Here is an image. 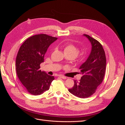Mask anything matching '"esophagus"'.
<instances>
[{"label":"esophagus","instance_id":"obj_1","mask_svg":"<svg viewBox=\"0 0 125 125\" xmlns=\"http://www.w3.org/2000/svg\"><path fill=\"white\" fill-rule=\"evenodd\" d=\"M58 77H59V78H60L63 79H66V77L63 76V75H59Z\"/></svg>","mask_w":125,"mask_h":125}]
</instances>
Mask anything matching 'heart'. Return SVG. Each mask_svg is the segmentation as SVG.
<instances>
[{
	"label": "heart",
	"instance_id": "heart-1",
	"mask_svg": "<svg viewBox=\"0 0 125 125\" xmlns=\"http://www.w3.org/2000/svg\"><path fill=\"white\" fill-rule=\"evenodd\" d=\"M63 51L65 55L69 56L74 61L81 62L85 58V52H79V48L73 44L67 43L64 45Z\"/></svg>",
	"mask_w": 125,
	"mask_h": 125
}]
</instances>
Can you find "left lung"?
<instances>
[{
  "label": "left lung",
  "mask_w": 125,
  "mask_h": 125,
  "mask_svg": "<svg viewBox=\"0 0 125 125\" xmlns=\"http://www.w3.org/2000/svg\"><path fill=\"white\" fill-rule=\"evenodd\" d=\"M92 45V50L88 59L79 68L82 75L79 81L74 80V85L69 91L82 99L89 97L96 92L103 80L106 59L104 49L99 41L84 34Z\"/></svg>",
  "instance_id": "obj_1"
}]
</instances>
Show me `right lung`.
I'll use <instances>...</instances> for the list:
<instances>
[{
    "instance_id": "obj_1",
    "label": "right lung",
    "mask_w": 125,
    "mask_h": 125,
    "mask_svg": "<svg viewBox=\"0 0 125 125\" xmlns=\"http://www.w3.org/2000/svg\"><path fill=\"white\" fill-rule=\"evenodd\" d=\"M57 39L45 34L33 35L22 44L18 51L16 61L17 75L28 92L33 95L48 90L55 79L40 69L47 48Z\"/></svg>"
}]
</instances>
